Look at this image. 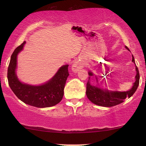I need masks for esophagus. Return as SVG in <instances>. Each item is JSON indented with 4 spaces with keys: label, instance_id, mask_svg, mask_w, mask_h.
<instances>
[{
    "label": "esophagus",
    "instance_id": "34e87169",
    "mask_svg": "<svg viewBox=\"0 0 146 146\" xmlns=\"http://www.w3.org/2000/svg\"><path fill=\"white\" fill-rule=\"evenodd\" d=\"M83 68V66L80 62H75L72 66V70L74 72H77L80 69H82Z\"/></svg>",
    "mask_w": 146,
    "mask_h": 146
}]
</instances>
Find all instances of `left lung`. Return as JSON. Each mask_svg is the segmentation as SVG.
Segmentation results:
<instances>
[{"mask_svg": "<svg viewBox=\"0 0 146 146\" xmlns=\"http://www.w3.org/2000/svg\"><path fill=\"white\" fill-rule=\"evenodd\" d=\"M125 48H127V50L129 51L127 46H125ZM132 62L135 64L134 58H133V55ZM135 70H136V76L135 77V82L133 83L132 88L126 92L109 91L108 90L102 89L101 88L92 86L89 80L90 77H89V80L88 81L86 84V92L88 98L94 104L104 107L114 106L123 102L126 98H130L135 93L139 86V74L138 68L136 66H135ZM88 74L90 76H93L92 72H89ZM96 78L98 81L97 78Z\"/></svg>", "mask_w": 146, "mask_h": 146, "instance_id": "1", "label": "left lung"}]
</instances>
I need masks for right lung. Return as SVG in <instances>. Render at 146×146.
Returning <instances> with one entry per match:
<instances>
[{
  "label": "right lung",
  "instance_id": "add662e5",
  "mask_svg": "<svg viewBox=\"0 0 146 146\" xmlns=\"http://www.w3.org/2000/svg\"><path fill=\"white\" fill-rule=\"evenodd\" d=\"M26 41L18 46L11 55L7 78L9 86L19 99L27 104L37 108H48L56 105L62 99L64 89L69 76L68 65H64L46 83L32 86L22 83L16 74L17 56L23 49Z\"/></svg>",
  "mask_w": 146,
  "mask_h": 146
}]
</instances>
